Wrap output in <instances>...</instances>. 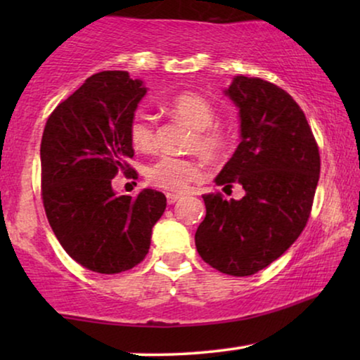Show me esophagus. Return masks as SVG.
<instances>
[{
	"instance_id": "obj_1",
	"label": "esophagus",
	"mask_w": 360,
	"mask_h": 360,
	"mask_svg": "<svg viewBox=\"0 0 360 360\" xmlns=\"http://www.w3.org/2000/svg\"><path fill=\"white\" fill-rule=\"evenodd\" d=\"M181 198L180 193H167V201H169V205H174L175 201H179Z\"/></svg>"
}]
</instances>
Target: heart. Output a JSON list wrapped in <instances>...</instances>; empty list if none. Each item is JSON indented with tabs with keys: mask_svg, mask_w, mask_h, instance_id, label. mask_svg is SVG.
I'll return each instance as SVG.
<instances>
[{
	"mask_svg": "<svg viewBox=\"0 0 360 360\" xmlns=\"http://www.w3.org/2000/svg\"><path fill=\"white\" fill-rule=\"evenodd\" d=\"M172 115L193 127L190 147L206 157L218 155L224 147V132L214 126V108L205 96L193 91H181L167 101ZM131 144L137 150L150 152L157 144L155 122L144 110H136L127 124ZM146 179L157 188L184 191L191 181L203 179V165L200 160L188 157L162 155L146 167Z\"/></svg>",
	"mask_w": 360,
	"mask_h": 360,
	"instance_id": "obj_1",
	"label": "heart"
}]
</instances>
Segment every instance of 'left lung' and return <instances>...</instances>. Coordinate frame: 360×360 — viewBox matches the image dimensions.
Listing matches in <instances>:
<instances>
[{
	"label": "left lung",
	"instance_id": "8db88e82",
	"mask_svg": "<svg viewBox=\"0 0 360 360\" xmlns=\"http://www.w3.org/2000/svg\"><path fill=\"white\" fill-rule=\"evenodd\" d=\"M239 108L240 144L216 185H243L239 201L203 195L206 216L195 234L201 259L248 277L277 260L307 226L319 180V149L297 101L262 78L236 77L226 91Z\"/></svg>",
	"mask_w": 360,
	"mask_h": 360
}]
</instances>
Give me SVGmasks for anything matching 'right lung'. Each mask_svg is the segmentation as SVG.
<instances>
[{"label": "right lung", "mask_w": 360, "mask_h": 360, "mask_svg": "<svg viewBox=\"0 0 360 360\" xmlns=\"http://www.w3.org/2000/svg\"><path fill=\"white\" fill-rule=\"evenodd\" d=\"M146 95L127 72H100L58 103L41 141V195L49 224L65 252L91 272H126L146 259L154 224L165 211L162 191L117 196L111 181L134 149L129 117Z\"/></svg>", "instance_id": "right-lung-1"}]
</instances>
